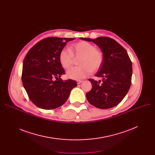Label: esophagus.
I'll return each mask as SVG.
<instances>
[{"label":"esophagus","mask_w":155,"mask_h":155,"mask_svg":"<svg viewBox=\"0 0 155 155\" xmlns=\"http://www.w3.org/2000/svg\"><path fill=\"white\" fill-rule=\"evenodd\" d=\"M82 82H83V81H82V80H77V84H80Z\"/></svg>","instance_id":"1"}]
</instances>
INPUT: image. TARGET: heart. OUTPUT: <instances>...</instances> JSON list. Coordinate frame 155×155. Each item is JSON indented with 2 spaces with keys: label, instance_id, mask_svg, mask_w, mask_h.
I'll return each instance as SVG.
<instances>
[{
  "label": "heart",
  "instance_id": "heart-1",
  "mask_svg": "<svg viewBox=\"0 0 155 155\" xmlns=\"http://www.w3.org/2000/svg\"><path fill=\"white\" fill-rule=\"evenodd\" d=\"M70 50L63 49L59 54V61L64 69H68L73 64V56L80 57L79 67H73L67 72V77L73 80H81L92 72L98 71L104 62L103 52L87 41H80L70 46Z\"/></svg>",
  "mask_w": 155,
  "mask_h": 155
}]
</instances>
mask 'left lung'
<instances>
[{
    "mask_svg": "<svg viewBox=\"0 0 155 155\" xmlns=\"http://www.w3.org/2000/svg\"><path fill=\"white\" fill-rule=\"evenodd\" d=\"M96 44L104 53V60L96 77L102 82L90 78L92 88L86 94L88 102L99 109H109L118 105L128 92L131 84L132 62L125 49L109 37L80 38Z\"/></svg>",
    "mask_w": 155,
    "mask_h": 155,
    "instance_id": "obj_1",
    "label": "left lung"
}]
</instances>
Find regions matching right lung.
Segmentation results:
<instances>
[{"label": "right lung", "mask_w": 155, "mask_h": 155, "mask_svg": "<svg viewBox=\"0 0 155 155\" xmlns=\"http://www.w3.org/2000/svg\"><path fill=\"white\" fill-rule=\"evenodd\" d=\"M73 39L45 38L32 46L24 58L22 84L29 99L37 107L46 110L60 107L67 101L73 88L77 87L75 80H61L65 71L59 61L60 52Z\"/></svg>", "instance_id": "add662e5"}]
</instances>
